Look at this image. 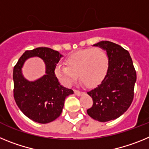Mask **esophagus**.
<instances>
[{
    "label": "esophagus",
    "mask_w": 149,
    "mask_h": 149,
    "mask_svg": "<svg viewBox=\"0 0 149 149\" xmlns=\"http://www.w3.org/2000/svg\"><path fill=\"white\" fill-rule=\"evenodd\" d=\"M74 94L77 96H81L84 94L83 92H81V91H78V90H74Z\"/></svg>",
    "instance_id": "1"
}]
</instances>
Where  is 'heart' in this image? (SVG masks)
<instances>
[{
    "instance_id": "b5f03b06",
    "label": "heart",
    "mask_w": 149,
    "mask_h": 149,
    "mask_svg": "<svg viewBox=\"0 0 149 149\" xmlns=\"http://www.w3.org/2000/svg\"><path fill=\"white\" fill-rule=\"evenodd\" d=\"M108 56L103 49L89 48L77 51L65 60V65H57L55 74L65 86H68L77 79L86 86L99 84L108 68Z\"/></svg>"
}]
</instances>
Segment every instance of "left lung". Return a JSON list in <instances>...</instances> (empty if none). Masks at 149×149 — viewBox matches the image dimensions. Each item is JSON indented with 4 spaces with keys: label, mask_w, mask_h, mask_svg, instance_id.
<instances>
[{
    "label": "left lung",
    "mask_w": 149,
    "mask_h": 149,
    "mask_svg": "<svg viewBox=\"0 0 149 149\" xmlns=\"http://www.w3.org/2000/svg\"><path fill=\"white\" fill-rule=\"evenodd\" d=\"M93 46L106 51L109 63L101 84L87 93L93 101L87 113L95 120L105 122L119 118L129 108L134 98L136 71L129 52L119 45L101 41Z\"/></svg>",
    "instance_id": "left-lung-1"
}]
</instances>
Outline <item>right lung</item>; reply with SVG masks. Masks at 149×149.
<instances>
[{
    "mask_svg": "<svg viewBox=\"0 0 149 149\" xmlns=\"http://www.w3.org/2000/svg\"><path fill=\"white\" fill-rule=\"evenodd\" d=\"M62 56L51 48H37L25 51L14 67V98L21 111L34 122L46 124L57 119L65 98L74 93L73 90L60 85L54 74ZM31 57L42 58L46 65L44 75L35 81H28L22 73L23 64Z\"/></svg>",
    "mask_w": 149,
    "mask_h": 149,
    "instance_id": "add662e5",
    "label": "right lung"
}]
</instances>
